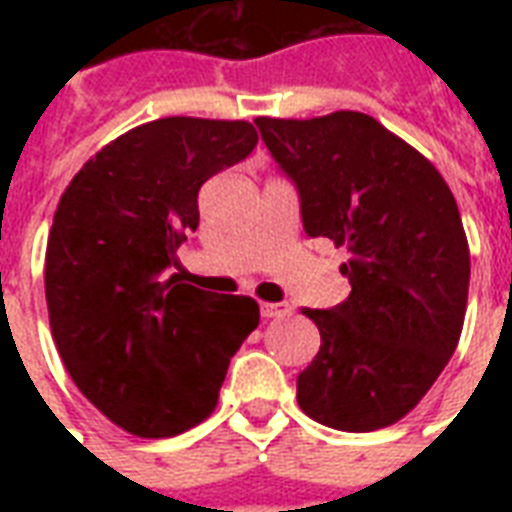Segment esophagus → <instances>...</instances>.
I'll list each match as a JSON object with an SVG mask.
<instances>
[{"mask_svg": "<svg viewBox=\"0 0 512 512\" xmlns=\"http://www.w3.org/2000/svg\"><path fill=\"white\" fill-rule=\"evenodd\" d=\"M260 313L265 319H284L292 313V305L287 303H260Z\"/></svg>", "mask_w": 512, "mask_h": 512, "instance_id": "1", "label": "esophagus"}]
</instances>
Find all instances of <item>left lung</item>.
Returning <instances> with one entry per match:
<instances>
[{"mask_svg":"<svg viewBox=\"0 0 512 512\" xmlns=\"http://www.w3.org/2000/svg\"><path fill=\"white\" fill-rule=\"evenodd\" d=\"M255 124L295 180L305 233L350 255L340 265L348 300L303 308L321 348L297 377V404L345 433L388 428L420 404L460 342L470 249L457 201L441 172L372 116Z\"/></svg>","mask_w":512,"mask_h":512,"instance_id":"obj_1","label":"left lung"}]
</instances>
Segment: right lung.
<instances>
[{"mask_svg":"<svg viewBox=\"0 0 512 512\" xmlns=\"http://www.w3.org/2000/svg\"><path fill=\"white\" fill-rule=\"evenodd\" d=\"M255 146L241 119L167 116L100 148L60 196L44 255L52 340L76 388L132 436L207 420L260 321L252 297L162 279L199 225L201 185Z\"/></svg>","mask_w":512,"mask_h":512,"instance_id":"obj_1","label":"right lung"}]
</instances>
